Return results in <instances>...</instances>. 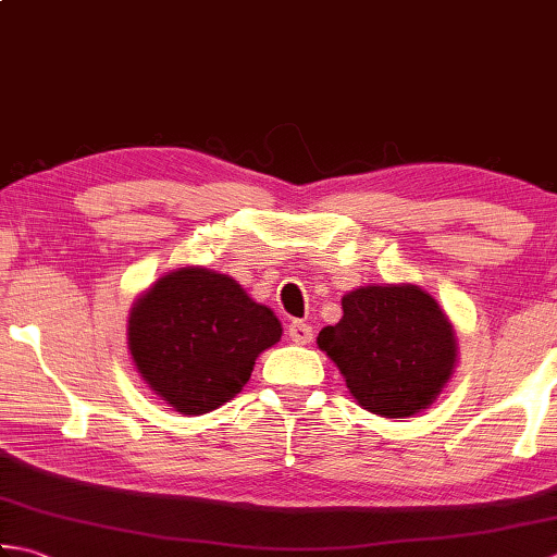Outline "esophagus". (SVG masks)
Here are the masks:
<instances>
[{
    "label": "esophagus",
    "instance_id": "34e87169",
    "mask_svg": "<svg viewBox=\"0 0 557 557\" xmlns=\"http://www.w3.org/2000/svg\"><path fill=\"white\" fill-rule=\"evenodd\" d=\"M287 333H289L292 342H297V345H309V342L313 339L311 325H309V323H301V321H294V323L289 325Z\"/></svg>",
    "mask_w": 557,
    "mask_h": 557
}]
</instances>
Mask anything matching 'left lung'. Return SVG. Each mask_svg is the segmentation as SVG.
Here are the masks:
<instances>
[{"label": "left lung", "instance_id": "1", "mask_svg": "<svg viewBox=\"0 0 557 557\" xmlns=\"http://www.w3.org/2000/svg\"><path fill=\"white\" fill-rule=\"evenodd\" d=\"M315 342L345 375L359 407L385 419L429 409L457 366L453 323L411 282L347 292L339 323L323 327Z\"/></svg>", "mask_w": 557, "mask_h": 557}]
</instances>
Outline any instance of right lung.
<instances>
[{"mask_svg":"<svg viewBox=\"0 0 557 557\" xmlns=\"http://www.w3.org/2000/svg\"><path fill=\"white\" fill-rule=\"evenodd\" d=\"M282 325L230 275L184 265L152 282L128 311L136 371L164 405L200 417L242 393Z\"/></svg>","mask_w":557,"mask_h":557,"instance_id":"add662e5","label":"right lung"}]
</instances>
